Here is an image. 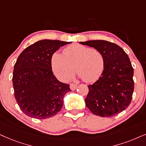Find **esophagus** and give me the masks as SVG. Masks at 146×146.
Wrapping results in <instances>:
<instances>
[{
	"instance_id": "obj_1",
	"label": "esophagus",
	"mask_w": 146,
	"mask_h": 146,
	"mask_svg": "<svg viewBox=\"0 0 146 146\" xmlns=\"http://www.w3.org/2000/svg\"><path fill=\"white\" fill-rule=\"evenodd\" d=\"M77 88V84H73V83L70 84V88H71V89L72 90H76Z\"/></svg>"
}]
</instances>
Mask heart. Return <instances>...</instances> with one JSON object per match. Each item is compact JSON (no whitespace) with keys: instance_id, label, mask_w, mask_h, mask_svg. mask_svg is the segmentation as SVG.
Instances as JSON below:
<instances>
[{"instance_id":"b5f03b06","label":"heart","mask_w":146,"mask_h":146,"mask_svg":"<svg viewBox=\"0 0 146 146\" xmlns=\"http://www.w3.org/2000/svg\"><path fill=\"white\" fill-rule=\"evenodd\" d=\"M51 62L52 71L60 80L69 78L75 69L84 82L91 83L102 75L105 58L99 50L74 44L65 48L63 54H53Z\"/></svg>"}]
</instances>
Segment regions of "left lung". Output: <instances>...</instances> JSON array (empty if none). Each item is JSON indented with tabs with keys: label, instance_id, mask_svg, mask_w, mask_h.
<instances>
[{
	"label": "left lung",
	"instance_id": "left-lung-1",
	"mask_svg": "<svg viewBox=\"0 0 146 146\" xmlns=\"http://www.w3.org/2000/svg\"><path fill=\"white\" fill-rule=\"evenodd\" d=\"M103 53L104 71L94 84L88 85L85 99L92 113L111 117L126 109L131 104L134 90L133 68L128 55L117 44L106 40L80 42Z\"/></svg>",
	"mask_w": 146,
	"mask_h": 146
}]
</instances>
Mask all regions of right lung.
<instances>
[{"mask_svg":"<svg viewBox=\"0 0 146 146\" xmlns=\"http://www.w3.org/2000/svg\"><path fill=\"white\" fill-rule=\"evenodd\" d=\"M69 42L43 40L27 47L14 66V96L20 109L28 117L46 119L56 115L63 106L69 85L59 82L52 70V56Z\"/></svg>","mask_w":146,"mask_h":146,"instance_id":"1","label":"right lung"}]
</instances>
